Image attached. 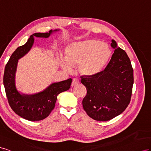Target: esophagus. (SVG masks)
<instances>
[{"label": "esophagus", "instance_id": "34e87169", "mask_svg": "<svg viewBox=\"0 0 151 151\" xmlns=\"http://www.w3.org/2000/svg\"><path fill=\"white\" fill-rule=\"evenodd\" d=\"M80 83V81H79V80L77 79V78H74L73 79V81H72V83H71V87H75V86L78 85Z\"/></svg>", "mask_w": 151, "mask_h": 151}]
</instances>
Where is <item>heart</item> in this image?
<instances>
[{"label":"heart","instance_id":"1","mask_svg":"<svg viewBox=\"0 0 151 151\" xmlns=\"http://www.w3.org/2000/svg\"><path fill=\"white\" fill-rule=\"evenodd\" d=\"M111 56V50L106 44L96 40L72 42L65 49V58H60V64L68 72L72 67H78L79 72L87 77L101 73Z\"/></svg>","mask_w":151,"mask_h":151}]
</instances>
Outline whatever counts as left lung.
I'll return each mask as SVG.
<instances>
[{
	"label": "left lung",
	"instance_id": "1",
	"mask_svg": "<svg viewBox=\"0 0 151 151\" xmlns=\"http://www.w3.org/2000/svg\"><path fill=\"white\" fill-rule=\"evenodd\" d=\"M104 71L93 77L81 76L87 88L82 101L83 109L90 118L106 122L122 114L130 102L133 84V70L126 52L117 47Z\"/></svg>",
	"mask_w": 151,
	"mask_h": 151
}]
</instances>
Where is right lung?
I'll list each match as a JSON object with an SVG mask.
<instances>
[{
  "instance_id": "right-lung-1",
  "label": "right lung",
  "mask_w": 151,
  "mask_h": 151,
  "mask_svg": "<svg viewBox=\"0 0 151 151\" xmlns=\"http://www.w3.org/2000/svg\"><path fill=\"white\" fill-rule=\"evenodd\" d=\"M59 29H50L48 33H35L29 37L26 44L18 47L9 60L4 74V85L11 109L25 119L35 122L45 119L53 110L58 95L70 88L72 79L53 83L42 92L34 94L20 93L16 86V73L18 60L32 49L34 37L48 38Z\"/></svg>"
}]
</instances>
